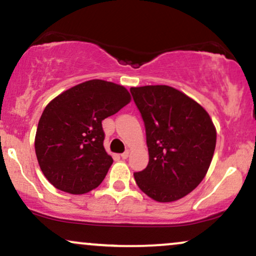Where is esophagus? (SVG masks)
Here are the masks:
<instances>
[{"label": "esophagus", "mask_w": 256, "mask_h": 256, "mask_svg": "<svg viewBox=\"0 0 256 256\" xmlns=\"http://www.w3.org/2000/svg\"><path fill=\"white\" fill-rule=\"evenodd\" d=\"M128 157H129V150H127V151L123 152L122 154H121V158H122V159H127Z\"/></svg>", "instance_id": "1"}]
</instances>
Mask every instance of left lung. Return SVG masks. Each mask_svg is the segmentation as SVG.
<instances>
[{
  "mask_svg": "<svg viewBox=\"0 0 256 256\" xmlns=\"http://www.w3.org/2000/svg\"><path fill=\"white\" fill-rule=\"evenodd\" d=\"M148 147L146 169L134 174L138 187L158 202H172L194 190L211 165L217 130L208 112L166 85L132 87Z\"/></svg>",
  "mask_w": 256,
  "mask_h": 256,
  "instance_id": "left-lung-1",
  "label": "left lung"
}]
</instances>
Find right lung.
Here are the masks:
<instances>
[{
    "label": "right lung",
    "instance_id": "obj_1",
    "mask_svg": "<svg viewBox=\"0 0 256 256\" xmlns=\"http://www.w3.org/2000/svg\"><path fill=\"white\" fill-rule=\"evenodd\" d=\"M130 99L126 87L94 79L62 92L45 106L34 150L39 166L54 187L80 195L103 182L114 160L104 148L102 121Z\"/></svg>",
    "mask_w": 256,
    "mask_h": 256
}]
</instances>
